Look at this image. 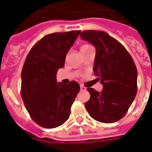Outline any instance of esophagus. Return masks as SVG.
Segmentation results:
<instances>
[{"instance_id": "esophagus-1", "label": "esophagus", "mask_w": 152, "mask_h": 152, "mask_svg": "<svg viewBox=\"0 0 152 152\" xmlns=\"http://www.w3.org/2000/svg\"><path fill=\"white\" fill-rule=\"evenodd\" d=\"M80 90H81V91L86 90V88H85V86H84V85H80Z\"/></svg>"}]
</instances>
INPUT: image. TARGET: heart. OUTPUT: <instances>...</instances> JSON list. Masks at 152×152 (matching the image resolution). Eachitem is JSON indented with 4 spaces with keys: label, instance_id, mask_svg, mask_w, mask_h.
Returning a JSON list of instances; mask_svg holds the SVG:
<instances>
[{
    "label": "heart",
    "instance_id": "1",
    "mask_svg": "<svg viewBox=\"0 0 152 152\" xmlns=\"http://www.w3.org/2000/svg\"><path fill=\"white\" fill-rule=\"evenodd\" d=\"M91 46H89V45H83L81 48H80V50H86V49H88V48H90Z\"/></svg>",
    "mask_w": 152,
    "mask_h": 152
}]
</instances>
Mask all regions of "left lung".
<instances>
[{
  "label": "left lung",
  "instance_id": "8db88e82",
  "mask_svg": "<svg viewBox=\"0 0 152 152\" xmlns=\"http://www.w3.org/2000/svg\"><path fill=\"white\" fill-rule=\"evenodd\" d=\"M80 37L96 48L93 72L103 85L100 93L88 88L90 99L85 108L97 122H118L127 113L137 93L138 72L134 62L126 49L105 32L85 30Z\"/></svg>",
  "mask_w": 152,
  "mask_h": 152
}]
</instances>
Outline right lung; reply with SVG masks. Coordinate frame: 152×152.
Instances as JSON below:
<instances>
[{"label": "right lung", "instance_id": "right-lung-1", "mask_svg": "<svg viewBox=\"0 0 152 152\" xmlns=\"http://www.w3.org/2000/svg\"><path fill=\"white\" fill-rule=\"evenodd\" d=\"M80 30L44 36L30 49L22 70L21 96L31 118L43 128L58 127L67 121L80 85L56 81L59 68Z\"/></svg>", "mask_w": 152, "mask_h": 152}]
</instances>
